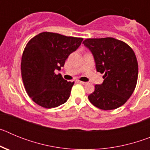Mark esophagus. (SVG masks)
Returning <instances> with one entry per match:
<instances>
[{"mask_svg":"<svg viewBox=\"0 0 150 150\" xmlns=\"http://www.w3.org/2000/svg\"><path fill=\"white\" fill-rule=\"evenodd\" d=\"M77 82L78 83H79V84H83V85H86L87 83H86V82H83V81H79V80H77Z\"/></svg>","mask_w":150,"mask_h":150,"instance_id":"obj_1","label":"esophagus"}]
</instances>
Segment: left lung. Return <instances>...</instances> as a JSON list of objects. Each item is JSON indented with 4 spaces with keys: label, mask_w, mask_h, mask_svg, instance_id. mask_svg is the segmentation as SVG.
<instances>
[{
    "label": "left lung",
    "mask_w": 150,
    "mask_h": 150,
    "mask_svg": "<svg viewBox=\"0 0 150 150\" xmlns=\"http://www.w3.org/2000/svg\"><path fill=\"white\" fill-rule=\"evenodd\" d=\"M83 44L91 52L96 70L104 74L103 83L95 85L88 100L99 109L121 107L132 96L138 76L137 58L127 43L112 38H88Z\"/></svg>",
    "instance_id": "1"
}]
</instances>
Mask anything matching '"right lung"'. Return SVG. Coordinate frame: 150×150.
<instances>
[{"label":"right lung","mask_w":150,"mask_h":150,"mask_svg":"<svg viewBox=\"0 0 150 150\" xmlns=\"http://www.w3.org/2000/svg\"><path fill=\"white\" fill-rule=\"evenodd\" d=\"M83 40L42 32L29 40L22 54L21 71L26 92L36 104L50 109L67 101L74 82H67L55 71H60Z\"/></svg>","instance_id":"obj_1"}]
</instances>
